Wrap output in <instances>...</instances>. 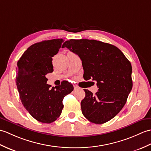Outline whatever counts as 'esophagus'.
<instances>
[{
	"mask_svg": "<svg viewBox=\"0 0 151 151\" xmlns=\"http://www.w3.org/2000/svg\"><path fill=\"white\" fill-rule=\"evenodd\" d=\"M78 89H79V87L77 85H74V90H78Z\"/></svg>",
	"mask_w": 151,
	"mask_h": 151,
	"instance_id": "esophagus-1",
	"label": "esophagus"
}]
</instances>
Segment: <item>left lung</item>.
Returning <instances> with one entry per match:
<instances>
[{"instance_id":"left-lung-1","label":"left lung","mask_w":151,"mask_h":151,"mask_svg":"<svg viewBox=\"0 0 151 151\" xmlns=\"http://www.w3.org/2000/svg\"><path fill=\"white\" fill-rule=\"evenodd\" d=\"M78 56L83 78L97 81L95 95L85 89L81 103L83 114L90 122L102 124L120 112L132 88V66L116 46L96 40L70 39L63 44Z\"/></svg>"}]
</instances>
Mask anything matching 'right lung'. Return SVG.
Returning a JSON list of instances; mask_svg holds the SVG:
<instances>
[{"instance_id":"right-lung-1","label":"right lung","mask_w":151,"mask_h":151,"mask_svg":"<svg viewBox=\"0 0 151 151\" xmlns=\"http://www.w3.org/2000/svg\"><path fill=\"white\" fill-rule=\"evenodd\" d=\"M64 40L43 41L30 46L17 62L16 83L23 106L37 121L51 123L60 116L63 100L73 86L68 81L51 87L47 73L53 71L52 58L58 53Z\"/></svg>"}]
</instances>
